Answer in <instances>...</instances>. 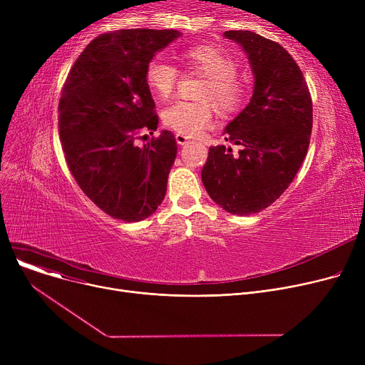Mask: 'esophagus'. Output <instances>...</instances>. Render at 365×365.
Listing matches in <instances>:
<instances>
[{
	"label": "esophagus",
	"mask_w": 365,
	"mask_h": 365,
	"mask_svg": "<svg viewBox=\"0 0 365 365\" xmlns=\"http://www.w3.org/2000/svg\"><path fill=\"white\" fill-rule=\"evenodd\" d=\"M176 142L183 146V145H186V143L189 142V138L185 136V134H179V133H178V134H176Z\"/></svg>",
	"instance_id": "1"
}]
</instances>
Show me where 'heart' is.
<instances>
[{"mask_svg":"<svg viewBox=\"0 0 365 365\" xmlns=\"http://www.w3.org/2000/svg\"><path fill=\"white\" fill-rule=\"evenodd\" d=\"M180 61L187 69L207 78L200 93L202 103L178 102L164 110L163 120L168 128L187 138H195L212 125V103L219 112L231 113L244 102L245 88L235 76L238 72L237 62L216 46L200 44L187 47L180 53ZM178 69L160 57L152 59L145 69L146 86L158 101L171 98L178 84Z\"/></svg>","mask_w":365,"mask_h":365,"instance_id":"obj_1","label":"heart"}]
</instances>
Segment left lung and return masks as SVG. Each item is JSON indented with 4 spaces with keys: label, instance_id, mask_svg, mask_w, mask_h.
I'll list each match as a JSON object with an SVG mask.
<instances>
[{
    "label": "left lung",
    "instance_id": "1",
    "mask_svg": "<svg viewBox=\"0 0 365 365\" xmlns=\"http://www.w3.org/2000/svg\"><path fill=\"white\" fill-rule=\"evenodd\" d=\"M248 57L253 96L225 128V139L241 146L208 149L201 171L204 187L227 213L248 216L275 202L293 182L312 131V101L303 73L281 44L252 31H226Z\"/></svg>",
    "mask_w": 365,
    "mask_h": 365
}]
</instances>
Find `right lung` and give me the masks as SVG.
I'll return each instance as SVG.
<instances>
[{
	"instance_id": "right-lung-1",
	"label": "right lung",
	"mask_w": 365,
	"mask_h": 365,
	"mask_svg": "<svg viewBox=\"0 0 365 365\" xmlns=\"http://www.w3.org/2000/svg\"><path fill=\"white\" fill-rule=\"evenodd\" d=\"M180 35L175 29L103 34L84 48L65 81L59 133L68 167L83 192L113 219L140 222L165 197L175 136L163 130L143 148L134 140L140 130L153 134L158 127L146 65Z\"/></svg>"
}]
</instances>
